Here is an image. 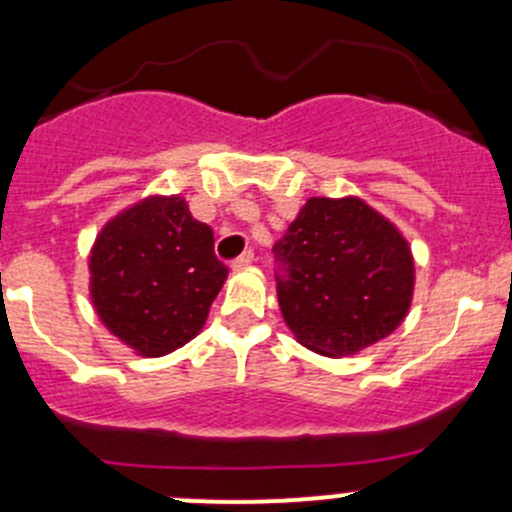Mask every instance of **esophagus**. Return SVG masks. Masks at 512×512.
Listing matches in <instances>:
<instances>
[{
  "mask_svg": "<svg viewBox=\"0 0 512 512\" xmlns=\"http://www.w3.org/2000/svg\"><path fill=\"white\" fill-rule=\"evenodd\" d=\"M252 262H255V252L247 250V252H242L235 262H232V270H242V267L252 265Z\"/></svg>",
  "mask_w": 512,
  "mask_h": 512,
  "instance_id": "34e87169",
  "label": "esophagus"
}]
</instances>
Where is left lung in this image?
Returning <instances> with one entry per match:
<instances>
[{"label":"left lung","mask_w":512,"mask_h":512,"mask_svg":"<svg viewBox=\"0 0 512 512\" xmlns=\"http://www.w3.org/2000/svg\"><path fill=\"white\" fill-rule=\"evenodd\" d=\"M277 299L302 347L332 359L389 337L409 314L416 267L399 227L361 198H309L275 242Z\"/></svg>","instance_id":"1"}]
</instances>
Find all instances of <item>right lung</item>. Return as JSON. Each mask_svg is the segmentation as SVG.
Returning <instances> with one entry per match:
<instances>
[{
    "label": "right lung",
    "mask_w": 512,
    "mask_h": 512,
    "mask_svg": "<svg viewBox=\"0 0 512 512\" xmlns=\"http://www.w3.org/2000/svg\"><path fill=\"white\" fill-rule=\"evenodd\" d=\"M208 225L180 195H151L108 220L89 257L91 302L138 356H163L203 329L227 280Z\"/></svg>",
    "instance_id": "right-lung-1"
}]
</instances>
